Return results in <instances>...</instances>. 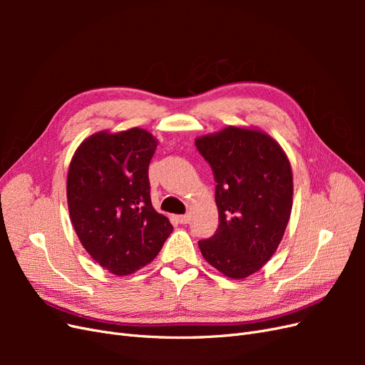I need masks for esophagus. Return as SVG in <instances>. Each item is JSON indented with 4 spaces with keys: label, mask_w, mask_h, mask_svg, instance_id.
<instances>
[{
    "label": "esophagus",
    "mask_w": 365,
    "mask_h": 365,
    "mask_svg": "<svg viewBox=\"0 0 365 365\" xmlns=\"http://www.w3.org/2000/svg\"><path fill=\"white\" fill-rule=\"evenodd\" d=\"M176 219H178L180 224H189L190 216H189V215H181V216H178Z\"/></svg>",
    "instance_id": "1"
}]
</instances>
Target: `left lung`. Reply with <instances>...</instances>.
I'll return each instance as SVG.
<instances>
[{
  "instance_id": "1",
  "label": "left lung",
  "mask_w": 365,
  "mask_h": 365,
  "mask_svg": "<svg viewBox=\"0 0 365 365\" xmlns=\"http://www.w3.org/2000/svg\"><path fill=\"white\" fill-rule=\"evenodd\" d=\"M212 165L219 212L216 233L200 240L204 259L228 279L257 272L277 250L292 210V169L267 132L228 126L197 137Z\"/></svg>"
}]
</instances>
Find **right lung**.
I'll return each mask as SVG.
<instances>
[{
  "label": "right lung",
  "instance_id": "obj_1",
  "mask_svg": "<svg viewBox=\"0 0 365 365\" xmlns=\"http://www.w3.org/2000/svg\"><path fill=\"white\" fill-rule=\"evenodd\" d=\"M157 146L146 129L101 130L81 143L70 163L67 201L76 235L115 275L146 267L173 230L150 201L148 169Z\"/></svg>",
  "mask_w": 365,
  "mask_h": 365
}]
</instances>
